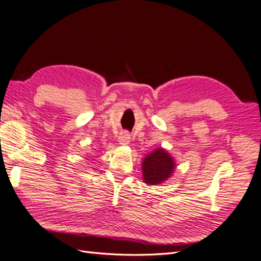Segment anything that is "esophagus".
<instances>
[{
    "label": "esophagus",
    "instance_id": "esophagus-1",
    "mask_svg": "<svg viewBox=\"0 0 261 261\" xmlns=\"http://www.w3.org/2000/svg\"><path fill=\"white\" fill-rule=\"evenodd\" d=\"M118 140L121 145H126V144H129L131 141V136L126 131H123L120 133Z\"/></svg>",
    "mask_w": 261,
    "mask_h": 261
}]
</instances>
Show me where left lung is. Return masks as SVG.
Returning a JSON list of instances; mask_svg holds the SVG:
<instances>
[{
	"label": "left lung",
	"instance_id": "left-lung-1",
	"mask_svg": "<svg viewBox=\"0 0 261 261\" xmlns=\"http://www.w3.org/2000/svg\"><path fill=\"white\" fill-rule=\"evenodd\" d=\"M175 166L173 156L165 148H155L144 156L141 163L143 182L148 186L163 184L172 177Z\"/></svg>",
	"mask_w": 261,
	"mask_h": 261
}]
</instances>
